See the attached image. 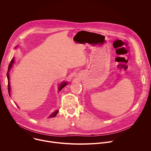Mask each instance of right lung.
<instances>
[{
	"mask_svg": "<svg viewBox=\"0 0 151 151\" xmlns=\"http://www.w3.org/2000/svg\"><path fill=\"white\" fill-rule=\"evenodd\" d=\"M17 47H15V48H17ZM14 61H15V60H14V57L12 58V59L11 60V62H10V64H9V66H8V72H7V78H8V93H9V96L11 97V86H10V83H9V72L11 70V69H12V66L13 64L14 63ZM68 82H62L58 86V92H60L65 86H66L68 85ZM18 107V106H17ZM58 110H57L55 111H54L53 113H52L50 116L48 118H53V117H55L57 114H58Z\"/></svg>",
	"mask_w": 151,
	"mask_h": 151,
	"instance_id": "1",
	"label": "right lung"
}]
</instances>
